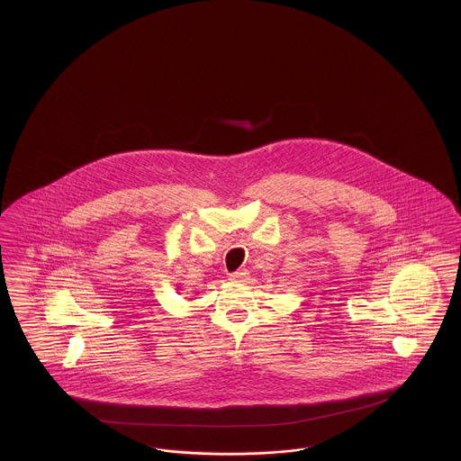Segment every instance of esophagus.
Returning <instances> with one entry per match:
<instances>
[{"mask_svg": "<svg viewBox=\"0 0 461 461\" xmlns=\"http://www.w3.org/2000/svg\"><path fill=\"white\" fill-rule=\"evenodd\" d=\"M247 276H249V271H247L245 267H241V269H237L235 273H231V275H230V278H231V280H245Z\"/></svg>", "mask_w": 461, "mask_h": 461, "instance_id": "esophagus-1", "label": "esophagus"}]
</instances>
